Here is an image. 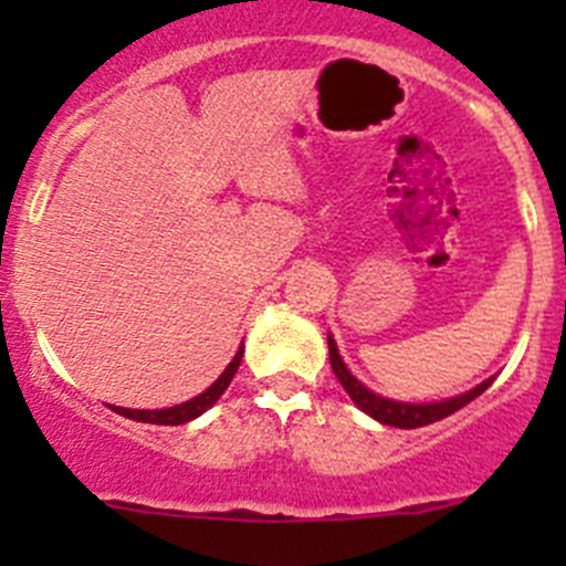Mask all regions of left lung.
Here are the masks:
<instances>
[{"label": "left lung", "mask_w": 566, "mask_h": 566, "mask_svg": "<svg viewBox=\"0 0 566 566\" xmlns=\"http://www.w3.org/2000/svg\"><path fill=\"white\" fill-rule=\"evenodd\" d=\"M328 356H331V369H334V375L339 378V384L345 386V391L350 394L353 402H356L364 413L373 416V419L384 421V424H391V427H402V430H416V427H424V424H432V421L447 419V416H452L454 410L465 408L471 399H476L479 394L493 384V378L484 380V384H479L473 391L460 394V397L447 399V402H432V405L394 402V399L373 394L367 386H361L350 373H347L345 361H342L339 350H336V342L331 339V336H328Z\"/></svg>", "instance_id": "8db88e82"}]
</instances>
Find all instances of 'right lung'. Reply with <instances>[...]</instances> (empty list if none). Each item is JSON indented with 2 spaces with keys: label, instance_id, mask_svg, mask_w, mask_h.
I'll use <instances>...</instances> for the list:
<instances>
[{
  "label": "right lung",
  "instance_id": "right-lung-1",
  "mask_svg": "<svg viewBox=\"0 0 566 566\" xmlns=\"http://www.w3.org/2000/svg\"><path fill=\"white\" fill-rule=\"evenodd\" d=\"M241 358H243V347L235 353V358L230 361V367L221 373V378L216 380L213 386H210L208 391H202L199 397L188 399V402L182 405H175V408H164V410H130V408H114L119 416H125V419H134V421H145V424H186V421L197 419L199 413H205V410L210 408V405L216 402V399L221 397V394L227 391V386L232 384V378H235L238 367H241Z\"/></svg>",
  "mask_w": 566,
  "mask_h": 566
}]
</instances>
